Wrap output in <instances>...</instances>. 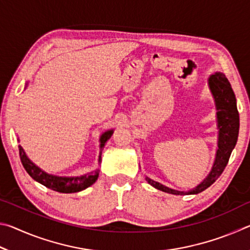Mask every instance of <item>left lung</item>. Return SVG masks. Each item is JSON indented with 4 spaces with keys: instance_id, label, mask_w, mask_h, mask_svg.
I'll return each instance as SVG.
<instances>
[{
    "instance_id": "1",
    "label": "left lung",
    "mask_w": 250,
    "mask_h": 250,
    "mask_svg": "<svg viewBox=\"0 0 250 250\" xmlns=\"http://www.w3.org/2000/svg\"><path fill=\"white\" fill-rule=\"evenodd\" d=\"M208 87L214 97L215 105L217 110V129H218V149L216 151V156L211 167L209 174L206 179L198 184L195 188L188 192L176 191L167 188V186L151 180L150 177H146L147 183L153 188L174 195H188V194H198L204 191L207 188L216 181L225 167L229 160L231 151L236 146L237 139L239 132V113L237 110L236 97L228 79L223 73H215L209 76Z\"/></svg>"
}]
</instances>
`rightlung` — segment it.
Wrapping results in <instances>:
<instances>
[{
    "label": "right lung",
    "instance_id": "right-lung-1",
    "mask_svg": "<svg viewBox=\"0 0 250 250\" xmlns=\"http://www.w3.org/2000/svg\"><path fill=\"white\" fill-rule=\"evenodd\" d=\"M113 133V130H108L104 133L101 134L100 137V152H99V163L101 161V152H103V147L104 146V143L107 142ZM20 149V158L22 161V164L25 170L29 174L32 179L35 180L39 183L43 184L46 188H48L53 191H56L59 193H76L80 192L83 189L89 188L97 181L99 176V170L92 171L88 174H84L82 176H73V177H66V176H57L52 175L48 173L44 172L42 168H40L36 164H34L31 160L27 158L25 154L22 146H19Z\"/></svg>",
    "mask_w": 250,
    "mask_h": 250
}]
</instances>
